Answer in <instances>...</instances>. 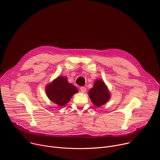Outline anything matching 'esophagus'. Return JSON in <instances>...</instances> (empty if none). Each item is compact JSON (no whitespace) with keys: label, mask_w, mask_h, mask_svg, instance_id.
<instances>
[{"label":"esophagus","mask_w":160,"mask_h":160,"mask_svg":"<svg viewBox=\"0 0 160 160\" xmlns=\"http://www.w3.org/2000/svg\"><path fill=\"white\" fill-rule=\"evenodd\" d=\"M80 90H81L82 92L84 93V92H86V88L85 87H80Z\"/></svg>","instance_id":"esophagus-1"}]
</instances>
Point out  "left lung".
Instances as JSON below:
<instances>
[{
  "mask_svg": "<svg viewBox=\"0 0 160 160\" xmlns=\"http://www.w3.org/2000/svg\"><path fill=\"white\" fill-rule=\"evenodd\" d=\"M94 85V87L88 92L89 97L96 106L99 107L108 101L109 92L103 81L98 80Z\"/></svg>",
  "mask_w": 160,
  "mask_h": 160,
  "instance_id": "1",
  "label": "left lung"
}]
</instances>
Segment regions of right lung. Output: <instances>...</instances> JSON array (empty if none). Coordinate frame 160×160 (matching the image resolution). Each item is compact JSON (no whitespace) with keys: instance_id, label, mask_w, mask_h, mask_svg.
Masks as SVG:
<instances>
[{"instance_id":"1","label":"right lung","mask_w":160,"mask_h":160,"mask_svg":"<svg viewBox=\"0 0 160 160\" xmlns=\"http://www.w3.org/2000/svg\"><path fill=\"white\" fill-rule=\"evenodd\" d=\"M77 92V88L68 83L63 77H59L46 87V94L49 99L60 106L67 104Z\"/></svg>"}]
</instances>
